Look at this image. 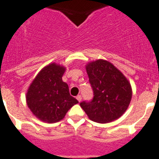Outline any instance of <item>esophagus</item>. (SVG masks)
Instances as JSON below:
<instances>
[{
    "label": "esophagus",
    "instance_id": "1",
    "mask_svg": "<svg viewBox=\"0 0 159 159\" xmlns=\"http://www.w3.org/2000/svg\"><path fill=\"white\" fill-rule=\"evenodd\" d=\"M77 100L79 102H81V101H82V97H81V95H78V96H77Z\"/></svg>",
    "mask_w": 159,
    "mask_h": 159
}]
</instances>
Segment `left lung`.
<instances>
[{"mask_svg": "<svg viewBox=\"0 0 159 159\" xmlns=\"http://www.w3.org/2000/svg\"><path fill=\"white\" fill-rule=\"evenodd\" d=\"M94 97L80 106L92 121L110 123L119 119L128 109L132 88L128 79L111 62L97 59L86 65Z\"/></svg>", "mask_w": 159, "mask_h": 159, "instance_id": "left-lung-1", "label": "left lung"}]
</instances>
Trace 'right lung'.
<instances>
[{
  "label": "right lung",
  "mask_w": 159,
  "mask_h": 159,
  "mask_svg": "<svg viewBox=\"0 0 159 159\" xmlns=\"http://www.w3.org/2000/svg\"><path fill=\"white\" fill-rule=\"evenodd\" d=\"M66 67L49 63L41 69L26 92L27 106L35 117L46 123L64 118L69 109L78 103L70 96L69 88L62 77Z\"/></svg>",
  "instance_id": "obj_1"
}]
</instances>
